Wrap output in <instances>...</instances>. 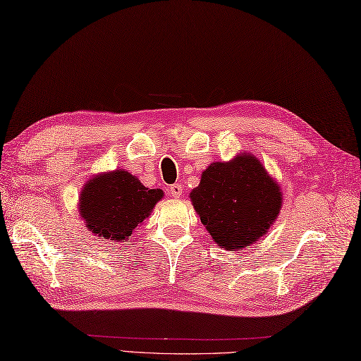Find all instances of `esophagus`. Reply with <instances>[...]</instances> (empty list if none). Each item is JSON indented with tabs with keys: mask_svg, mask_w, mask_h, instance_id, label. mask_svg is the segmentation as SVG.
Listing matches in <instances>:
<instances>
[{
	"mask_svg": "<svg viewBox=\"0 0 361 361\" xmlns=\"http://www.w3.org/2000/svg\"><path fill=\"white\" fill-rule=\"evenodd\" d=\"M182 191H183V187L179 185V183H174V185L170 187V195L176 199H179L182 196Z\"/></svg>",
	"mask_w": 361,
	"mask_h": 361,
	"instance_id": "1",
	"label": "esophagus"
}]
</instances>
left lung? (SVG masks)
Here are the masks:
<instances>
[{"label": "left lung", "mask_w": 361, "mask_h": 361, "mask_svg": "<svg viewBox=\"0 0 361 361\" xmlns=\"http://www.w3.org/2000/svg\"><path fill=\"white\" fill-rule=\"evenodd\" d=\"M190 199L217 247L226 251L256 243L269 231L283 205L279 182L247 152L228 162H211Z\"/></svg>", "instance_id": "8db88e82"}]
</instances>
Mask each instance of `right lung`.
Returning <instances> with one entry per match:
<instances>
[{
	"label": "right lung",
	"instance_id": "right-lung-1",
	"mask_svg": "<svg viewBox=\"0 0 361 361\" xmlns=\"http://www.w3.org/2000/svg\"><path fill=\"white\" fill-rule=\"evenodd\" d=\"M162 197L161 188H147L136 176L118 169L94 174L85 182L78 200V213L94 235L127 242Z\"/></svg>",
	"mask_w": 361,
	"mask_h": 361
}]
</instances>
